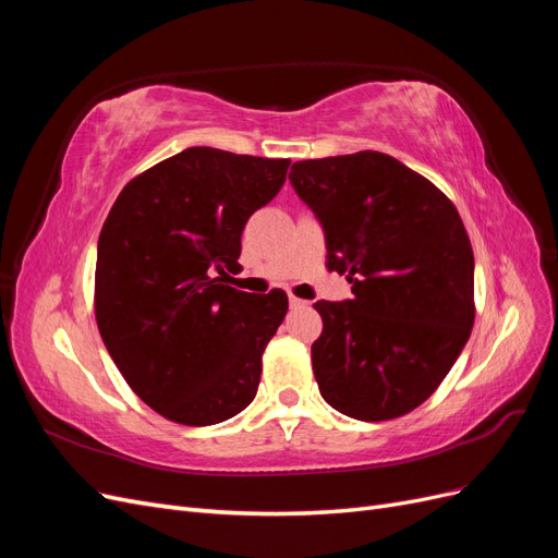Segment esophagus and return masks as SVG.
Returning a JSON list of instances; mask_svg holds the SVG:
<instances>
[{"mask_svg": "<svg viewBox=\"0 0 558 558\" xmlns=\"http://www.w3.org/2000/svg\"><path fill=\"white\" fill-rule=\"evenodd\" d=\"M289 302H291V307H307L310 302L307 300H302V298H295V295H289Z\"/></svg>", "mask_w": 558, "mask_h": 558, "instance_id": "obj_1", "label": "esophagus"}]
</instances>
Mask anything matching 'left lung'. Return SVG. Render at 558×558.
Here are the masks:
<instances>
[{"label":"left lung","instance_id":"1","mask_svg":"<svg viewBox=\"0 0 558 558\" xmlns=\"http://www.w3.org/2000/svg\"><path fill=\"white\" fill-rule=\"evenodd\" d=\"M291 185L324 228L351 300H318L312 365L324 400L386 421L430 398L475 324V258L449 197L396 158L300 160Z\"/></svg>","mask_w":558,"mask_h":558}]
</instances>
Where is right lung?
Instances as JSON below:
<instances>
[{
  "label": "right lung",
  "mask_w": 558,
  "mask_h": 558,
  "mask_svg": "<svg viewBox=\"0 0 558 558\" xmlns=\"http://www.w3.org/2000/svg\"><path fill=\"white\" fill-rule=\"evenodd\" d=\"M289 165L193 146L113 202L97 242V328L132 391L165 418L214 426L256 398L289 298L226 283L248 216L281 191Z\"/></svg>",
  "instance_id": "right-lung-1"
}]
</instances>
